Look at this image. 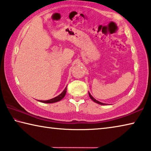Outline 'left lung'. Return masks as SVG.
I'll list each match as a JSON object with an SVG mask.
<instances>
[{"mask_svg": "<svg viewBox=\"0 0 151 151\" xmlns=\"http://www.w3.org/2000/svg\"><path fill=\"white\" fill-rule=\"evenodd\" d=\"M88 95H89V96H90V98L92 99V100H93V101L94 102V103H98V104H101V105H105V104H105V103H101V102H99V101H96L95 99L93 98V96H92L91 94H90V93H88Z\"/></svg>", "mask_w": 151, "mask_h": 151, "instance_id": "obj_1", "label": "left lung"}]
</instances>
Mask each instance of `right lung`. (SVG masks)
Listing matches in <instances>:
<instances>
[{
  "instance_id": "add662e5",
  "label": "right lung",
  "mask_w": 151,
  "mask_h": 151,
  "mask_svg": "<svg viewBox=\"0 0 151 151\" xmlns=\"http://www.w3.org/2000/svg\"><path fill=\"white\" fill-rule=\"evenodd\" d=\"M66 93V87L65 88V90H64L62 93H61L59 95H58L57 96L55 97V98L53 99H51L50 100H47V101H39L40 102H41V103H56V102H58V101H60L61 99H63L64 97H65V94Z\"/></svg>"
}]
</instances>
